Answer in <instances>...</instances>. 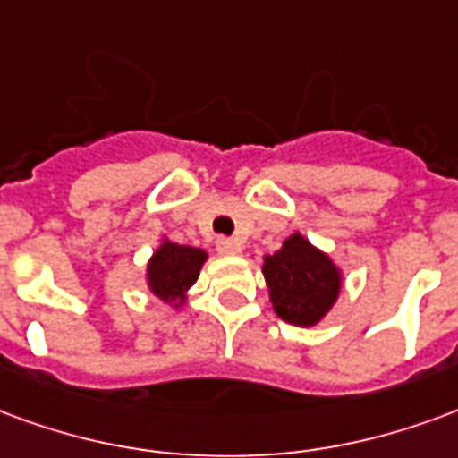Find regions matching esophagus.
Masks as SVG:
<instances>
[{"label": "esophagus", "mask_w": 458, "mask_h": 458, "mask_svg": "<svg viewBox=\"0 0 458 458\" xmlns=\"http://www.w3.org/2000/svg\"><path fill=\"white\" fill-rule=\"evenodd\" d=\"M216 251L222 253V256H236V253L242 251V243L233 242V239H226V236H219L216 239Z\"/></svg>", "instance_id": "obj_1"}]
</instances>
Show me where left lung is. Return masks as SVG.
Returning <instances> with one entry per match:
<instances>
[{"label": "left lung", "instance_id": "left-lung-1", "mask_svg": "<svg viewBox=\"0 0 458 458\" xmlns=\"http://www.w3.org/2000/svg\"><path fill=\"white\" fill-rule=\"evenodd\" d=\"M261 270L273 312L288 325H319L342 295V268L300 232L288 236L276 253L263 256Z\"/></svg>", "mask_w": 458, "mask_h": 458}]
</instances>
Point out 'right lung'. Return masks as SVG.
Wrapping results in <instances>:
<instances>
[{
  "label": "right lung",
  "mask_w": 458,
  "mask_h": 458,
  "mask_svg": "<svg viewBox=\"0 0 458 458\" xmlns=\"http://www.w3.org/2000/svg\"><path fill=\"white\" fill-rule=\"evenodd\" d=\"M205 261V249L175 243L163 236L160 246L146 263V288L158 302L180 310L188 305L190 288L199 278Z\"/></svg>",
  "instance_id": "obj_1"
}]
</instances>
